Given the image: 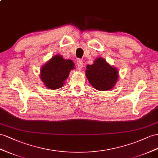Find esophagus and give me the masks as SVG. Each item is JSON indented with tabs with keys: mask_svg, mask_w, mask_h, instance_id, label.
Masks as SVG:
<instances>
[{
	"mask_svg": "<svg viewBox=\"0 0 158 158\" xmlns=\"http://www.w3.org/2000/svg\"><path fill=\"white\" fill-rule=\"evenodd\" d=\"M77 68L79 69H81L83 66V62L81 59H78L77 61Z\"/></svg>",
	"mask_w": 158,
	"mask_h": 158,
	"instance_id": "esophagus-1",
	"label": "esophagus"
}]
</instances>
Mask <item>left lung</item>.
<instances>
[{
  "label": "left lung",
  "mask_w": 158,
  "mask_h": 158,
  "mask_svg": "<svg viewBox=\"0 0 158 158\" xmlns=\"http://www.w3.org/2000/svg\"><path fill=\"white\" fill-rule=\"evenodd\" d=\"M85 74L91 85L102 91L112 89L118 79L117 69L110 65L103 58L97 59L94 64H88Z\"/></svg>",
  "instance_id": "left-lung-1"
}]
</instances>
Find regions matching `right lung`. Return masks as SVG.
I'll list each match as a JSON object with an SVG mask.
<instances>
[{"label": "right lung", "instance_id": "1", "mask_svg": "<svg viewBox=\"0 0 158 158\" xmlns=\"http://www.w3.org/2000/svg\"><path fill=\"white\" fill-rule=\"evenodd\" d=\"M73 69H74V63L71 60L55 55L42 67L40 79L47 88L57 89L63 86Z\"/></svg>", "mask_w": 158, "mask_h": 158}]
</instances>
